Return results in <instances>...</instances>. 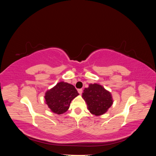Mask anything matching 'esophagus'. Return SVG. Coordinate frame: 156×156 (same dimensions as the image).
<instances>
[{"label": "esophagus", "instance_id": "1", "mask_svg": "<svg viewBox=\"0 0 156 156\" xmlns=\"http://www.w3.org/2000/svg\"><path fill=\"white\" fill-rule=\"evenodd\" d=\"M78 92H79L80 95H81L82 93H83V90L82 89H78Z\"/></svg>", "mask_w": 156, "mask_h": 156}]
</instances>
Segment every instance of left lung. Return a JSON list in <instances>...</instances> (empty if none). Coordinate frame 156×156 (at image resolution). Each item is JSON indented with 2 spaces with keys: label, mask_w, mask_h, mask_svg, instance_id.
Instances as JSON below:
<instances>
[{
  "label": "left lung",
  "mask_w": 156,
  "mask_h": 156,
  "mask_svg": "<svg viewBox=\"0 0 156 156\" xmlns=\"http://www.w3.org/2000/svg\"><path fill=\"white\" fill-rule=\"evenodd\" d=\"M83 98L86 101L88 109L92 115L100 116L105 113L112 105L111 92L98 84H90L83 93Z\"/></svg>",
  "instance_id": "left-lung-1"
}]
</instances>
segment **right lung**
Masks as SVG:
<instances>
[{
	"instance_id": "right-lung-1",
	"label": "right lung",
	"mask_w": 156,
	"mask_h": 156,
	"mask_svg": "<svg viewBox=\"0 0 156 156\" xmlns=\"http://www.w3.org/2000/svg\"><path fill=\"white\" fill-rule=\"evenodd\" d=\"M78 95L73 85L62 81L45 92V100L52 112L61 115L68 111L71 101Z\"/></svg>"
}]
</instances>
